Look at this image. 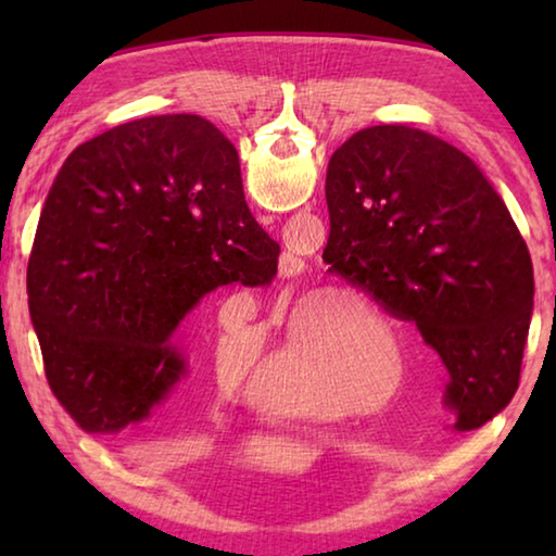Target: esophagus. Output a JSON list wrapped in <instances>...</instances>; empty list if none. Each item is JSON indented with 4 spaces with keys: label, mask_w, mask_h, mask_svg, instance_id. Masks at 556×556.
Listing matches in <instances>:
<instances>
[{
    "label": "esophagus",
    "mask_w": 556,
    "mask_h": 556,
    "mask_svg": "<svg viewBox=\"0 0 556 556\" xmlns=\"http://www.w3.org/2000/svg\"><path fill=\"white\" fill-rule=\"evenodd\" d=\"M301 271H304V262L296 260L291 252H285V255L279 257V277L281 279H291V277L301 275Z\"/></svg>",
    "instance_id": "1"
}]
</instances>
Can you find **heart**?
<instances>
[{
	"label": "heart",
	"instance_id": "1",
	"mask_svg": "<svg viewBox=\"0 0 556 556\" xmlns=\"http://www.w3.org/2000/svg\"><path fill=\"white\" fill-rule=\"evenodd\" d=\"M351 299L363 301L353 294ZM363 324H375L365 308ZM260 351L257 338H240L223 345V368L240 382L255 368ZM343 351V338L328 331H291L271 348L269 363L257 380L244 384V400L271 419L291 421H331L348 414V407L324 392V380L336 355ZM388 351L397 357V348L388 343Z\"/></svg>",
	"mask_w": 556,
	"mask_h": 556
}]
</instances>
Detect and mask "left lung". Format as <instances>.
Segmentation results:
<instances>
[{"label": "left lung", "mask_w": 556, "mask_h": 556, "mask_svg": "<svg viewBox=\"0 0 556 556\" xmlns=\"http://www.w3.org/2000/svg\"><path fill=\"white\" fill-rule=\"evenodd\" d=\"M324 262L419 328L448 368L456 429L515 397L534 275L501 193L456 147L404 125L355 131L326 172Z\"/></svg>", "instance_id": "left-lung-1"}]
</instances>
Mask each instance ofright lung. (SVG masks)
<instances>
[{
  "label": "right lung",
  "mask_w": 556,
  "mask_h": 556,
  "mask_svg": "<svg viewBox=\"0 0 556 556\" xmlns=\"http://www.w3.org/2000/svg\"><path fill=\"white\" fill-rule=\"evenodd\" d=\"M277 262L213 122L131 119L75 147L26 269L55 400L86 434L144 421L186 372L174 341L184 316L218 287H269Z\"/></svg>",
  "instance_id": "right-lung-1"
}]
</instances>
